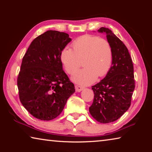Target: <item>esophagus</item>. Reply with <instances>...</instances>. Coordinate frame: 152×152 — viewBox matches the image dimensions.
I'll use <instances>...</instances> for the list:
<instances>
[{"label": "esophagus", "mask_w": 152, "mask_h": 152, "mask_svg": "<svg viewBox=\"0 0 152 152\" xmlns=\"http://www.w3.org/2000/svg\"><path fill=\"white\" fill-rule=\"evenodd\" d=\"M75 88H76V91L79 92L82 91V90L84 89V87H82L81 86H79V85H76L75 86Z\"/></svg>", "instance_id": "1"}]
</instances>
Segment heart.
<instances>
[{
    "label": "heart",
    "mask_w": 152,
    "mask_h": 152,
    "mask_svg": "<svg viewBox=\"0 0 152 152\" xmlns=\"http://www.w3.org/2000/svg\"><path fill=\"white\" fill-rule=\"evenodd\" d=\"M72 47L64 48L60 58L66 72L70 74L78 70L83 61L84 68L74 74L73 82L86 86L96 81L98 76L106 75L113 61L112 48L107 40L84 35L74 41Z\"/></svg>",
    "instance_id": "1"
}]
</instances>
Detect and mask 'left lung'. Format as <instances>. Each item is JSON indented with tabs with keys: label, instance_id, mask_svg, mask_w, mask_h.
<instances>
[{
	"label": "left lung",
	"instance_id": "1",
	"mask_svg": "<svg viewBox=\"0 0 152 152\" xmlns=\"http://www.w3.org/2000/svg\"><path fill=\"white\" fill-rule=\"evenodd\" d=\"M98 31L106 33L113 61L106 76L92 86L94 96L89 112L98 122L109 123L117 120L130 107L135 89L133 65L127 47L111 30L101 27Z\"/></svg>",
	"mask_w": 152,
	"mask_h": 152
}]
</instances>
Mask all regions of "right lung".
<instances>
[{
	"mask_svg": "<svg viewBox=\"0 0 152 152\" xmlns=\"http://www.w3.org/2000/svg\"><path fill=\"white\" fill-rule=\"evenodd\" d=\"M71 40L66 33L48 31L33 41L23 58L17 78L20 101L38 119L57 117L75 92L60 58Z\"/></svg>",
	"mask_w": 152,
	"mask_h": 152,
	"instance_id": "obj_1",
	"label": "right lung"
}]
</instances>
